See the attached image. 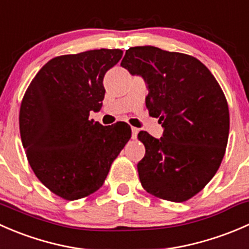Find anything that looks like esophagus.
Listing matches in <instances>:
<instances>
[{
  "label": "esophagus",
  "instance_id": "1",
  "mask_svg": "<svg viewBox=\"0 0 249 249\" xmlns=\"http://www.w3.org/2000/svg\"><path fill=\"white\" fill-rule=\"evenodd\" d=\"M137 134H139V129H136V127H131V136L132 139H136L137 137Z\"/></svg>",
  "mask_w": 249,
  "mask_h": 249
}]
</instances>
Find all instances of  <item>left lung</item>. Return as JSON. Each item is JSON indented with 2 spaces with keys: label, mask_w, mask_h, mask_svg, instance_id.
I'll return each mask as SVG.
<instances>
[{
  "label": "left lung",
  "mask_w": 249,
  "mask_h": 249,
  "mask_svg": "<svg viewBox=\"0 0 249 249\" xmlns=\"http://www.w3.org/2000/svg\"><path fill=\"white\" fill-rule=\"evenodd\" d=\"M120 66L147 84L145 106L159 118L160 139L140 131L145 154L137 164L149 194L183 202L219 169L229 137V108L210 70L195 57L152 46L130 48Z\"/></svg>",
  "instance_id": "8db88e82"
}]
</instances>
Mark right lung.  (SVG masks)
Wrapping results in <instances>:
<instances>
[{"mask_svg": "<svg viewBox=\"0 0 249 249\" xmlns=\"http://www.w3.org/2000/svg\"><path fill=\"white\" fill-rule=\"evenodd\" d=\"M122 56L120 49H95L54 57L25 92L19 125L27 160L62 199H82L100 189L131 137L126 123L104 126L89 119L102 107L105 74Z\"/></svg>", "mask_w": 249, "mask_h": 249, "instance_id": "1", "label": "right lung"}]
</instances>
